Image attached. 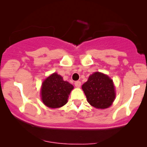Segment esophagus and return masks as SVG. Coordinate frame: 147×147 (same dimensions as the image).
<instances>
[{"mask_svg":"<svg viewBox=\"0 0 147 147\" xmlns=\"http://www.w3.org/2000/svg\"><path fill=\"white\" fill-rule=\"evenodd\" d=\"M75 86L77 88H79L81 86V82H79V81H77V82H75Z\"/></svg>","mask_w":147,"mask_h":147,"instance_id":"obj_1","label":"esophagus"}]
</instances>
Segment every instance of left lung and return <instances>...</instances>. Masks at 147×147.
Wrapping results in <instances>:
<instances>
[{"mask_svg": "<svg viewBox=\"0 0 147 147\" xmlns=\"http://www.w3.org/2000/svg\"><path fill=\"white\" fill-rule=\"evenodd\" d=\"M82 88L88 102L96 109H104L110 107L115 98L113 80L102 72H95L89 76L88 81Z\"/></svg>", "mask_w": 147, "mask_h": 147, "instance_id": "left-lung-1", "label": "left lung"}]
</instances>
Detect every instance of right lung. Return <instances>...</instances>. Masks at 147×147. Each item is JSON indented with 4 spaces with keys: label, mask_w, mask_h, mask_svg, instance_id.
I'll return each instance as SVG.
<instances>
[{
    "label": "right lung",
    "mask_w": 147,
    "mask_h": 147,
    "mask_svg": "<svg viewBox=\"0 0 147 147\" xmlns=\"http://www.w3.org/2000/svg\"><path fill=\"white\" fill-rule=\"evenodd\" d=\"M73 86L63 81L61 76L55 72L43 81L41 86L42 102L51 109H57L68 102V99Z\"/></svg>",
    "instance_id": "obj_1"
}]
</instances>
